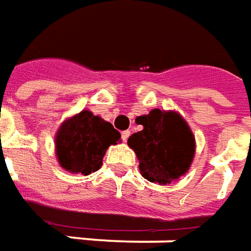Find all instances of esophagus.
I'll use <instances>...</instances> for the list:
<instances>
[{
    "label": "esophagus",
    "instance_id": "obj_1",
    "mask_svg": "<svg viewBox=\"0 0 251 251\" xmlns=\"http://www.w3.org/2000/svg\"><path fill=\"white\" fill-rule=\"evenodd\" d=\"M121 136H122V141H125L126 143V141H127V139H129V136H130V130H124Z\"/></svg>",
    "mask_w": 251,
    "mask_h": 251
}]
</instances>
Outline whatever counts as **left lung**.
<instances>
[{
	"label": "left lung",
	"mask_w": 251,
	"mask_h": 251,
	"mask_svg": "<svg viewBox=\"0 0 251 251\" xmlns=\"http://www.w3.org/2000/svg\"><path fill=\"white\" fill-rule=\"evenodd\" d=\"M136 121L144 127L133 133L127 144L137 155L141 176L166 185L187 173L195 154V139L187 122L177 112L158 108Z\"/></svg>",
	"instance_id": "obj_1"
}]
</instances>
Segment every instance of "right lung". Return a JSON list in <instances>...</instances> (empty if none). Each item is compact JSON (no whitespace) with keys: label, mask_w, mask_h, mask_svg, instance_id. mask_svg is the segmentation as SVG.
Wrapping results in <instances>:
<instances>
[{"label":"right lung","mask_w":251,"mask_h":251,"mask_svg":"<svg viewBox=\"0 0 251 251\" xmlns=\"http://www.w3.org/2000/svg\"><path fill=\"white\" fill-rule=\"evenodd\" d=\"M119 139L121 133L110 122L83 110L60 126L56 134V155L61 168L86 176L101 166L107 148Z\"/></svg>","instance_id":"obj_1"}]
</instances>
